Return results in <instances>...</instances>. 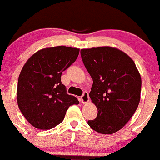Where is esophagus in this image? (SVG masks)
Returning <instances> with one entry per match:
<instances>
[{"mask_svg": "<svg viewBox=\"0 0 160 160\" xmlns=\"http://www.w3.org/2000/svg\"><path fill=\"white\" fill-rule=\"evenodd\" d=\"M89 93H88L87 92H84L81 96V102L82 104L87 103V102H89Z\"/></svg>", "mask_w": 160, "mask_h": 160, "instance_id": "obj_1", "label": "esophagus"}]
</instances>
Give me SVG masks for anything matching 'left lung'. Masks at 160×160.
I'll use <instances>...</instances> for the list:
<instances>
[{"mask_svg":"<svg viewBox=\"0 0 160 160\" xmlns=\"http://www.w3.org/2000/svg\"><path fill=\"white\" fill-rule=\"evenodd\" d=\"M80 55L93 84L89 92L98 109L88 124L99 133L119 131L136 111L141 90V78L128 55L110 47L83 49Z\"/></svg>","mask_w":160,"mask_h":160,"instance_id":"8db88e82","label":"left lung"}]
</instances>
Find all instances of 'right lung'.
<instances>
[{
    "mask_svg": "<svg viewBox=\"0 0 160 160\" xmlns=\"http://www.w3.org/2000/svg\"><path fill=\"white\" fill-rule=\"evenodd\" d=\"M80 49L65 46L45 48L34 53L23 66L17 86V103L29 123L50 129L61 123L66 111L79 104L62 83V72L78 58Z\"/></svg>",
    "mask_w": 160,
    "mask_h": 160,
    "instance_id": "1",
    "label": "right lung"
}]
</instances>
